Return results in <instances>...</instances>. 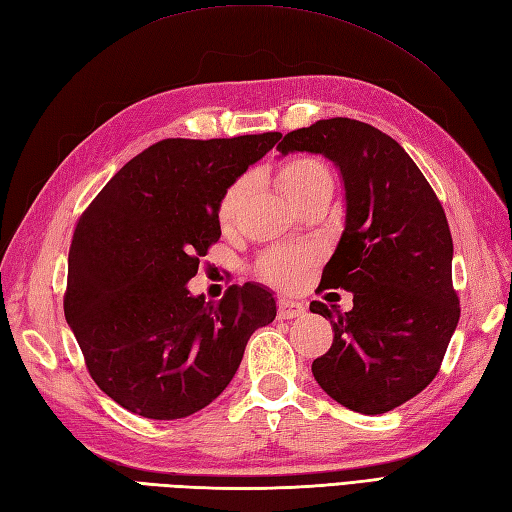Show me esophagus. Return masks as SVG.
Wrapping results in <instances>:
<instances>
[{"mask_svg": "<svg viewBox=\"0 0 512 512\" xmlns=\"http://www.w3.org/2000/svg\"><path fill=\"white\" fill-rule=\"evenodd\" d=\"M277 314L279 318H299L305 314V305L299 301L290 299H279L277 301Z\"/></svg>", "mask_w": 512, "mask_h": 512, "instance_id": "esophagus-1", "label": "esophagus"}]
</instances>
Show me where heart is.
I'll list each match as a JSON object with an SVG mask.
<instances>
[{"instance_id": "b5f03b06", "label": "heart", "mask_w": 512, "mask_h": 512, "mask_svg": "<svg viewBox=\"0 0 512 512\" xmlns=\"http://www.w3.org/2000/svg\"><path fill=\"white\" fill-rule=\"evenodd\" d=\"M272 176H275L279 192L301 209L307 202L318 198L329 200L331 192H334V174H331L329 165L314 154H292V157L281 159L272 168ZM246 192L248 178L240 176L220 194L216 202V222L222 231L233 229ZM314 261L316 255L310 248H279V251L266 253L257 261V275L275 288L296 290L305 281Z\"/></svg>"}]
</instances>
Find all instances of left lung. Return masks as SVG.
Wrapping results in <instances>:
<instances>
[{"label":"left lung","instance_id":"8db88e82","mask_svg":"<svg viewBox=\"0 0 512 512\" xmlns=\"http://www.w3.org/2000/svg\"><path fill=\"white\" fill-rule=\"evenodd\" d=\"M277 150L325 154L342 172L347 227L318 290L353 292V310L310 303L334 329L312 373L344 408L384 414L432 382L458 325L445 209L410 154L371 124L320 120Z\"/></svg>","mask_w":512,"mask_h":512}]
</instances>
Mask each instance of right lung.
<instances>
[{"instance_id": "right-lung-1", "label": "right lung", "mask_w": 512, "mask_h": 512, "mask_svg": "<svg viewBox=\"0 0 512 512\" xmlns=\"http://www.w3.org/2000/svg\"><path fill=\"white\" fill-rule=\"evenodd\" d=\"M279 137L157 141L80 213L65 318L91 379L122 408L172 421L209 406L253 331L275 320V299L255 283L231 285L218 305L185 283L220 240V194Z\"/></svg>"}]
</instances>
